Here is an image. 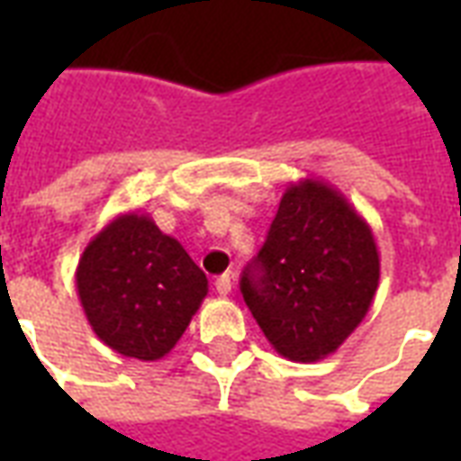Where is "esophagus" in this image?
Instances as JSON below:
<instances>
[{
    "instance_id": "esophagus-1",
    "label": "esophagus",
    "mask_w": 461,
    "mask_h": 461,
    "mask_svg": "<svg viewBox=\"0 0 461 461\" xmlns=\"http://www.w3.org/2000/svg\"><path fill=\"white\" fill-rule=\"evenodd\" d=\"M231 274H221V276H217V281H214V289H217V294L220 296H227V294H231Z\"/></svg>"
}]
</instances>
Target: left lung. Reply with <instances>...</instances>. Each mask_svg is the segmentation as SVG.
<instances>
[{
	"label": "left lung",
	"mask_w": 461,
	"mask_h": 461,
	"mask_svg": "<svg viewBox=\"0 0 461 461\" xmlns=\"http://www.w3.org/2000/svg\"><path fill=\"white\" fill-rule=\"evenodd\" d=\"M377 281L370 224L333 185L306 177L284 192L241 294L279 356L316 363L366 319Z\"/></svg>",
	"instance_id": "8db88e82"
}]
</instances>
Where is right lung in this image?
<instances>
[{"label": "right lung", "mask_w": 461, "mask_h": 461, "mask_svg": "<svg viewBox=\"0 0 461 461\" xmlns=\"http://www.w3.org/2000/svg\"><path fill=\"white\" fill-rule=\"evenodd\" d=\"M76 289L105 346L125 357L160 360L202 306L207 276L148 214L125 212L88 241Z\"/></svg>", "instance_id": "right-lung-1"}]
</instances>
